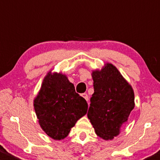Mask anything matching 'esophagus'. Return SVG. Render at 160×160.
Segmentation results:
<instances>
[{
  "mask_svg": "<svg viewBox=\"0 0 160 160\" xmlns=\"http://www.w3.org/2000/svg\"><path fill=\"white\" fill-rule=\"evenodd\" d=\"M82 96H83V98H84L85 100H86V101H88V94H86V93L82 94Z\"/></svg>",
  "mask_w": 160,
  "mask_h": 160,
  "instance_id": "34e87169",
  "label": "esophagus"
}]
</instances>
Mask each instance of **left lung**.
<instances>
[{
	"mask_svg": "<svg viewBox=\"0 0 160 160\" xmlns=\"http://www.w3.org/2000/svg\"><path fill=\"white\" fill-rule=\"evenodd\" d=\"M92 77L94 93L88 118L97 136L106 141L113 140L135 107L133 89L110 63L92 71Z\"/></svg>",
	"mask_w": 160,
	"mask_h": 160,
	"instance_id": "8db88e82",
	"label": "left lung"
}]
</instances>
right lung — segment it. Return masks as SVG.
Returning <instances> with one entry per match:
<instances>
[{
  "label": "right lung",
  "instance_id": "add662e5",
  "mask_svg": "<svg viewBox=\"0 0 160 160\" xmlns=\"http://www.w3.org/2000/svg\"><path fill=\"white\" fill-rule=\"evenodd\" d=\"M38 123L50 137L61 141L87 114L88 103L75 91L66 75L49 72L34 99Z\"/></svg>",
  "mask_w": 160,
  "mask_h": 160
}]
</instances>
